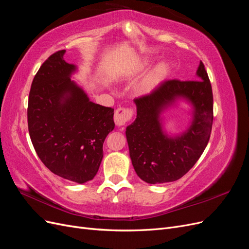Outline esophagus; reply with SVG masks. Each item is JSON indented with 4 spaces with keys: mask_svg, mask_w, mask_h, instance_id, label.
Listing matches in <instances>:
<instances>
[{
    "mask_svg": "<svg viewBox=\"0 0 249 249\" xmlns=\"http://www.w3.org/2000/svg\"><path fill=\"white\" fill-rule=\"evenodd\" d=\"M134 111L132 108H118L114 113V122L117 125H124L132 119Z\"/></svg>",
    "mask_w": 249,
    "mask_h": 249,
    "instance_id": "obj_1",
    "label": "esophagus"
}]
</instances>
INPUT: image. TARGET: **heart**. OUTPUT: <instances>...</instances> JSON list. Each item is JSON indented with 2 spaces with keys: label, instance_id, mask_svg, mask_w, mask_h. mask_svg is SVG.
Instances as JSON below:
<instances>
[{
  "label": "heart",
  "instance_id": "obj_1",
  "mask_svg": "<svg viewBox=\"0 0 249 249\" xmlns=\"http://www.w3.org/2000/svg\"><path fill=\"white\" fill-rule=\"evenodd\" d=\"M168 72V65L166 63H160L149 71V73L146 76V78L143 81L142 89L144 91H149L155 86H157L159 83L166 77Z\"/></svg>",
  "mask_w": 249,
  "mask_h": 249
}]
</instances>
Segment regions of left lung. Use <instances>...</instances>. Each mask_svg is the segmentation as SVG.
<instances>
[{"label": "left lung", "instance_id": "left-lung-1", "mask_svg": "<svg viewBox=\"0 0 249 249\" xmlns=\"http://www.w3.org/2000/svg\"><path fill=\"white\" fill-rule=\"evenodd\" d=\"M197 80H168L153 92L135 99L137 117L126 126L130 157L137 176L148 184L177 180L185 176L205 150L213 124V92L205 65L200 61ZM178 98L194 107L188 130L169 138L161 129L160 114Z\"/></svg>", "mask_w": 249, "mask_h": 249}]
</instances>
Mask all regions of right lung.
<instances>
[{"label": "right lung", "instance_id": "add662e5", "mask_svg": "<svg viewBox=\"0 0 249 249\" xmlns=\"http://www.w3.org/2000/svg\"><path fill=\"white\" fill-rule=\"evenodd\" d=\"M65 50L42 63L28 102L30 138L41 162L55 175L74 183L92 179L103 159V144L114 129V109L89 101L71 76Z\"/></svg>", "mask_w": 249, "mask_h": 249}]
</instances>
